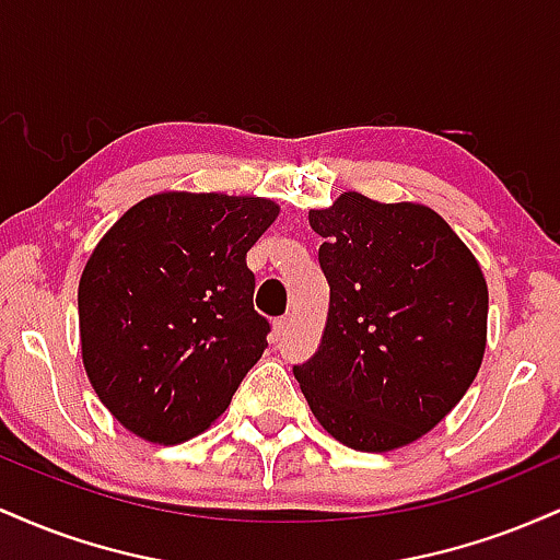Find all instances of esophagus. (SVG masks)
<instances>
[{
    "label": "esophagus",
    "instance_id": "1",
    "mask_svg": "<svg viewBox=\"0 0 560 560\" xmlns=\"http://www.w3.org/2000/svg\"><path fill=\"white\" fill-rule=\"evenodd\" d=\"M292 324H294V320L289 318V316H284V318H279V320H276V324H273V331H276V337H279V339H284L287 334L292 331Z\"/></svg>",
    "mask_w": 560,
    "mask_h": 560
}]
</instances>
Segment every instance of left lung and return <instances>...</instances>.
I'll list each match as a JSON object with an SVG mask.
<instances>
[{
  "label": "left lung",
  "instance_id": "8db88e82",
  "mask_svg": "<svg viewBox=\"0 0 560 560\" xmlns=\"http://www.w3.org/2000/svg\"><path fill=\"white\" fill-rule=\"evenodd\" d=\"M329 316L294 365L334 440L387 453L432 432L479 374L490 294L479 260L432 208L345 191L311 210Z\"/></svg>",
  "mask_w": 560,
  "mask_h": 560
}]
</instances>
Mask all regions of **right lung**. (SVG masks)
<instances>
[{"mask_svg":"<svg viewBox=\"0 0 560 560\" xmlns=\"http://www.w3.org/2000/svg\"><path fill=\"white\" fill-rule=\"evenodd\" d=\"M276 218L266 197L160 191L102 236L79 281L81 358L120 427L178 445L229 408L268 347L244 258Z\"/></svg>","mask_w":560,"mask_h":560,"instance_id":"add662e5","label":"right lung"}]
</instances>
